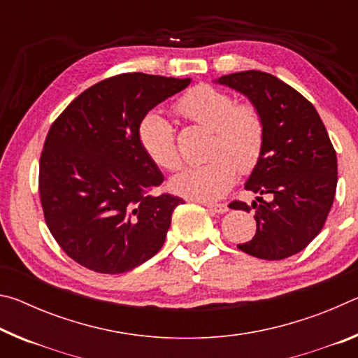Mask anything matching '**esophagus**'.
Returning a JSON list of instances; mask_svg holds the SVG:
<instances>
[{"instance_id":"obj_1","label":"esophagus","mask_w":358,"mask_h":358,"mask_svg":"<svg viewBox=\"0 0 358 358\" xmlns=\"http://www.w3.org/2000/svg\"><path fill=\"white\" fill-rule=\"evenodd\" d=\"M205 205H207V208L210 211H213V213H220V215L226 213V211L229 210L226 203H205Z\"/></svg>"}]
</instances>
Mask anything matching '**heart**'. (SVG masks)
Here are the masks:
<instances>
[{"instance_id":"1","label":"heart","mask_w":358,"mask_h":358,"mask_svg":"<svg viewBox=\"0 0 358 358\" xmlns=\"http://www.w3.org/2000/svg\"><path fill=\"white\" fill-rule=\"evenodd\" d=\"M185 118L213 131L208 156L201 166L185 167L171 180L175 194L196 201L226 196L240 173L257 166L265 145V123L256 106L237 104L234 96L210 85H197L178 101ZM138 143L151 161L164 171H177L181 155L172 124L159 113H147L138 123Z\"/></svg>"}]
</instances>
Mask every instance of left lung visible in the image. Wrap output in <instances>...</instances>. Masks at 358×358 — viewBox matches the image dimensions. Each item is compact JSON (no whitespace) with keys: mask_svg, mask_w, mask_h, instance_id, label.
I'll list each match as a JSON object with an SVG mask.
<instances>
[{"mask_svg":"<svg viewBox=\"0 0 358 358\" xmlns=\"http://www.w3.org/2000/svg\"><path fill=\"white\" fill-rule=\"evenodd\" d=\"M216 82L243 93L265 123L262 156L245 185L256 201L230 203L256 210V235L237 248L265 260L294 256L322 230L336 192V151L322 120L305 96L266 72H235Z\"/></svg>","mask_w":358,"mask_h":358,"instance_id":"obj_1","label":"left lung"}]
</instances>
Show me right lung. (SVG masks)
<instances>
[{
    "instance_id": "right-lung-1",
    "label": "right lung",
    "mask_w": 358,
    "mask_h": 358,
    "mask_svg": "<svg viewBox=\"0 0 358 358\" xmlns=\"http://www.w3.org/2000/svg\"><path fill=\"white\" fill-rule=\"evenodd\" d=\"M189 83L143 72L108 77L50 126L39 161L42 210L57 243L85 268L124 273L164 245L183 199L151 192L164 177L137 129L151 108Z\"/></svg>"
}]
</instances>
